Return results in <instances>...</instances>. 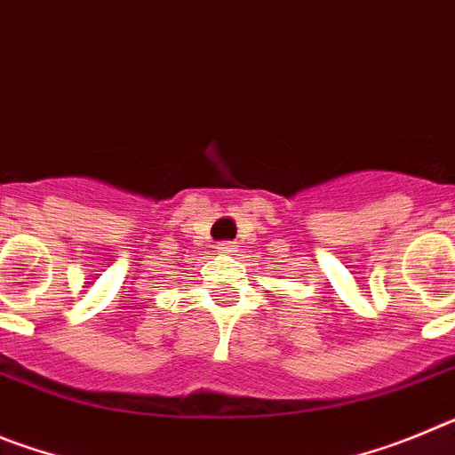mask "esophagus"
I'll list each match as a JSON object with an SVG mask.
<instances>
[{
  "label": "esophagus",
  "instance_id": "esophagus-1",
  "mask_svg": "<svg viewBox=\"0 0 455 455\" xmlns=\"http://www.w3.org/2000/svg\"><path fill=\"white\" fill-rule=\"evenodd\" d=\"M216 251L230 255V252H235V246H232V241H220V243H216Z\"/></svg>",
  "mask_w": 455,
  "mask_h": 455
}]
</instances>
